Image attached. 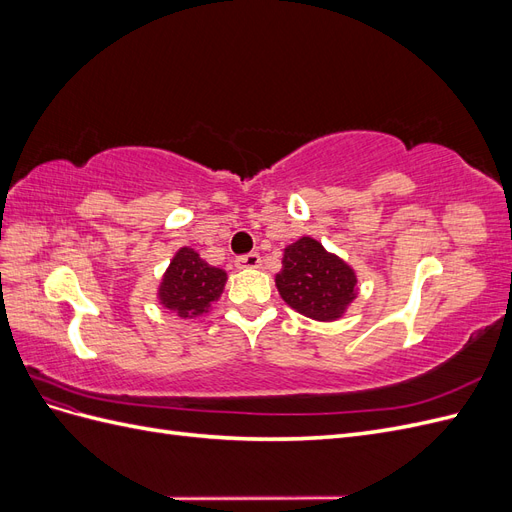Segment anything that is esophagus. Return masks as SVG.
Masks as SVG:
<instances>
[{
	"mask_svg": "<svg viewBox=\"0 0 512 512\" xmlns=\"http://www.w3.org/2000/svg\"><path fill=\"white\" fill-rule=\"evenodd\" d=\"M260 254H256V252H250V254H243V256H237V260H235V265L239 267V269H258L260 267Z\"/></svg>",
	"mask_w": 512,
	"mask_h": 512,
	"instance_id": "obj_1",
	"label": "esophagus"
}]
</instances>
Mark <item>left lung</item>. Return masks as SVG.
<instances>
[{"instance_id": "obj_1", "label": "left lung", "mask_w": 512, "mask_h": 512, "mask_svg": "<svg viewBox=\"0 0 512 512\" xmlns=\"http://www.w3.org/2000/svg\"><path fill=\"white\" fill-rule=\"evenodd\" d=\"M282 265L275 275L277 290L307 318L337 320L356 297L354 271L312 237L288 245Z\"/></svg>"}]
</instances>
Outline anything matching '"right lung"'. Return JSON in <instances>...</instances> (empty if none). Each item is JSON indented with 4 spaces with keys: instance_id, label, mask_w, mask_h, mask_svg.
I'll use <instances>...</instances> for the list:
<instances>
[{
    "instance_id": "add662e5",
    "label": "right lung",
    "mask_w": 512,
    "mask_h": 512,
    "mask_svg": "<svg viewBox=\"0 0 512 512\" xmlns=\"http://www.w3.org/2000/svg\"><path fill=\"white\" fill-rule=\"evenodd\" d=\"M226 273L211 267L192 247H181L164 273L158 290L160 303L177 312L181 318H196L205 314L224 290Z\"/></svg>"
}]
</instances>
